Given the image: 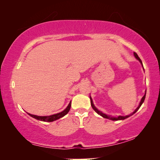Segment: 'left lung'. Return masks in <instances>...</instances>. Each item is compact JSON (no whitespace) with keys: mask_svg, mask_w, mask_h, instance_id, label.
Segmentation results:
<instances>
[{"mask_svg":"<svg viewBox=\"0 0 160 160\" xmlns=\"http://www.w3.org/2000/svg\"><path fill=\"white\" fill-rule=\"evenodd\" d=\"M133 54H134V56H135V57L140 62V63H141L142 65V61H141V60H140V58L138 57V54L135 53V52H134L133 53ZM142 67H143V66H142ZM144 69V68H143ZM145 94H146V92H145V95L142 97V99H141V101H140V104H139V106H138V107L136 109H135L133 112H132L131 114H130V115H128V116H118V117H112V116H109V115H107V114H105V113H103L102 112H100V111H99L98 109H97V108L94 107V104H93V102H92V98H91V97H90V100H91V106H92V109L95 111V112L98 113V114H99L100 116H102V117H104V118H108V119H111V120H112V121H118V120H123V119H126V118H128V117H129L130 116H131V115H132L133 114V113H135V112H137L138 110L139 109V108L141 107V105H142V104L143 103V102H144V100H145Z\"/></svg>","mask_w":160,"mask_h":160,"instance_id":"left-lung-1","label":"left lung"}]
</instances>
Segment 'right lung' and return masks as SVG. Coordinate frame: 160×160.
Returning a JSON list of instances; mask_svg holds the SVG:
<instances>
[{
    "label": "right lung",
    "mask_w": 160,
    "mask_h": 160,
    "mask_svg": "<svg viewBox=\"0 0 160 160\" xmlns=\"http://www.w3.org/2000/svg\"><path fill=\"white\" fill-rule=\"evenodd\" d=\"M70 107H71V103L70 102L68 106L67 107L66 109H65L64 111H63L62 112L56 113V114L48 116H36V115H32V114H30V113H28V114L29 116H31L32 117L37 119V120H40V121H47V122H51V121L57 120V119L63 117V116H64L65 115H66L69 112V110L70 109Z\"/></svg>",
    "instance_id": "1"
}]
</instances>
